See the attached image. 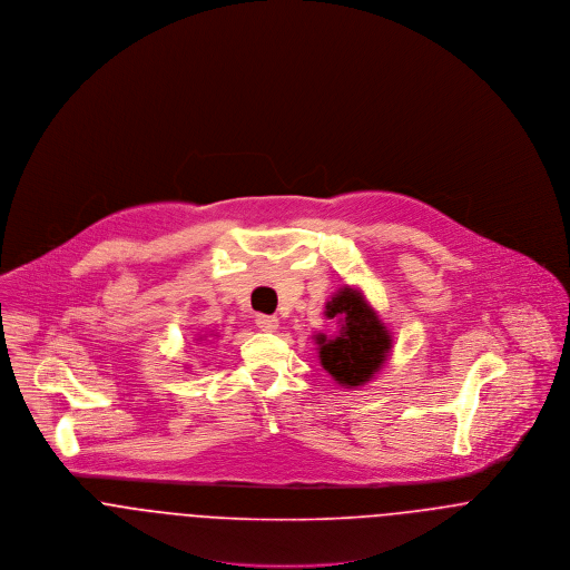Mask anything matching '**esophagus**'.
<instances>
[{
	"mask_svg": "<svg viewBox=\"0 0 570 570\" xmlns=\"http://www.w3.org/2000/svg\"><path fill=\"white\" fill-rule=\"evenodd\" d=\"M255 325L262 330V332H275L279 327V318L271 315H257L255 316Z\"/></svg>",
	"mask_w": 570,
	"mask_h": 570,
	"instance_id": "34e87169",
	"label": "esophagus"
}]
</instances>
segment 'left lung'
<instances>
[{
	"label": "left lung",
	"mask_w": 570,
	"mask_h": 570,
	"mask_svg": "<svg viewBox=\"0 0 570 570\" xmlns=\"http://www.w3.org/2000/svg\"><path fill=\"white\" fill-rule=\"evenodd\" d=\"M323 315L336 318L338 332L315 334L316 354L327 376L343 389H358L379 374L393 350V334L356 286L338 288Z\"/></svg>",
	"instance_id": "obj_1"
}]
</instances>
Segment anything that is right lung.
<instances>
[{"mask_svg": "<svg viewBox=\"0 0 570 570\" xmlns=\"http://www.w3.org/2000/svg\"><path fill=\"white\" fill-rule=\"evenodd\" d=\"M214 336H216V334H214ZM205 338H207V336H198V338H196V341H205Z\"/></svg>", "mask_w": 570, "mask_h": 570, "instance_id": "add662e5", "label": "right lung"}]
</instances>
